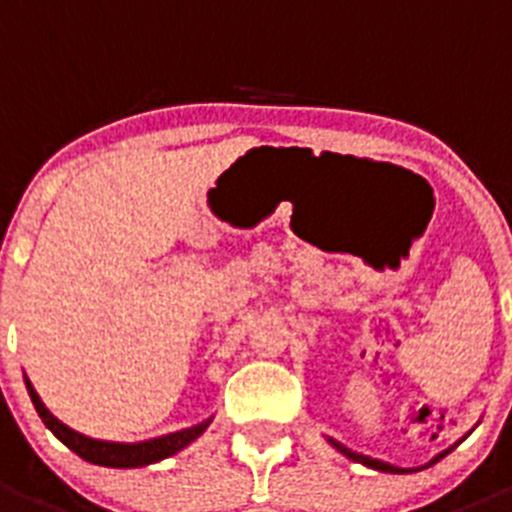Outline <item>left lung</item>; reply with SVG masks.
Segmentation results:
<instances>
[{
  "label": "left lung",
  "instance_id": "1",
  "mask_svg": "<svg viewBox=\"0 0 512 512\" xmlns=\"http://www.w3.org/2000/svg\"><path fill=\"white\" fill-rule=\"evenodd\" d=\"M328 441L333 443V446H336V449L341 451L343 456H348V459H351V461H359V464H364V467L377 469V472H390V474H405V472H410V469H400V467H395V464H387V461H379V459H372V456L356 454V451L346 449L343 443L333 441V438H328ZM443 454H449V451H443ZM443 454H438V456H443ZM438 456H436V459H438ZM436 459H433V461H436ZM433 461H431V464H433ZM415 472H418V469H415Z\"/></svg>",
  "mask_w": 512,
  "mask_h": 512
}]
</instances>
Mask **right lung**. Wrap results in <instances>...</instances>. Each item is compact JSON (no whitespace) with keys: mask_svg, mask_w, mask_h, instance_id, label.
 I'll list each match as a JSON object with an SVG mask.
<instances>
[{"mask_svg":"<svg viewBox=\"0 0 512 512\" xmlns=\"http://www.w3.org/2000/svg\"><path fill=\"white\" fill-rule=\"evenodd\" d=\"M27 392H30V400H33L35 410L43 418L45 428H51L53 436L58 441H63L69 446L74 454H79L81 459L92 461V464H99V467H115V469H133V467H146V464H153V461H161L166 456H174L176 451H182L184 446L200 438L205 433V428L210 425V420L200 425H192V428H184V431L169 433V436H158L151 438V441H140V443H115V441H97V438L81 436V433L71 431L69 425H63L51 410L45 408L43 400H40L38 392L33 390L30 379L25 377Z\"/></svg>","mask_w":512,"mask_h":512,"instance_id":"1","label":"right lung"}]
</instances>
